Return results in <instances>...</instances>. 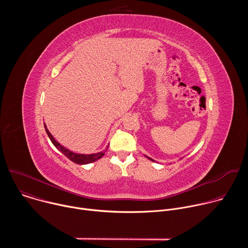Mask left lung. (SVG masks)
<instances>
[{"instance_id":"8db88e82","label":"left lung","mask_w":248,"mask_h":248,"mask_svg":"<svg viewBox=\"0 0 248 248\" xmlns=\"http://www.w3.org/2000/svg\"><path fill=\"white\" fill-rule=\"evenodd\" d=\"M147 158H148V159H149V160H151V161H153V160H152V159H151V158H149V157H147Z\"/></svg>"}]
</instances>
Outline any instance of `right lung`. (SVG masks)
Masks as SVG:
<instances>
[{
  "instance_id": "1",
  "label": "right lung",
  "mask_w": 248,
  "mask_h": 248,
  "mask_svg": "<svg viewBox=\"0 0 248 248\" xmlns=\"http://www.w3.org/2000/svg\"><path fill=\"white\" fill-rule=\"evenodd\" d=\"M45 125V124H44ZM45 129H46V132L49 136V138L51 139L52 143L55 145V147L60 150L65 157H67L70 161H73L74 163L76 164H78V165H84V164H89V163H92V162H95L97 161L98 159L102 158L104 155H105V152L106 151H102V152H99V153H95V154H89V155H84V154H77L75 152H72L69 151L68 149L64 148L63 146H62L59 142H57L56 139L53 137V135L49 132L48 128L46 127L45 125Z\"/></svg>"
}]
</instances>
